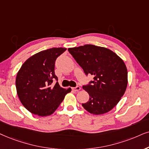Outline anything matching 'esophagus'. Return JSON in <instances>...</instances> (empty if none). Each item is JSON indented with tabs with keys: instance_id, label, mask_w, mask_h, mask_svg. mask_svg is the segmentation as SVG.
I'll return each mask as SVG.
<instances>
[{
	"instance_id": "34e87169",
	"label": "esophagus",
	"mask_w": 149,
	"mask_h": 149,
	"mask_svg": "<svg viewBox=\"0 0 149 149\" xmlns=\"http://www.w3.org/2000/svg\"><path fill=\"white\" fill-rule=\"evenodd\" d=\"M72 90H73V91H79V90H80V86H76V87H73Z\"/></svg>"
}]
</instances>
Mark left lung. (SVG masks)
I'll return each instance as SVG.
<instances>
[{"instance_id": "obj_1", "label": "left lung", "mask_w": 149, "mask_h": 149, "mask_svg": "<svg viewBox=\"0 0 149 149\" xmlns=\"http://www.w3.org/2000/svg\"><path fill=\"white\" fill-rule=\"evenodd\" d=\"M86 76L93 81L82 88L89 94V100L82 105L90 113L104 114L119 102L127 86V69L123 61L109 49L92 45L69 48Z\"/></svg>"}]
</instances>
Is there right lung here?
<instances>
[{
	"mask_svg": "<svg viewBox=\"0 0 149 149\" xmlns=\"http://www.w3.org/2000/svg\"><path fill=\"white\" fill-rule=\"evenodd\" d=\"M67 49L52 48L38 52L24 62L17 73L16 87L22 105L39 116L52 114L71 88L61 87L56 76V60ZM54 81L56 83L52 84Z\"/></svg>",
	"mask_w": 149,
	"mask_h": 149,
	"instance_id": "obj_1",
	"label": "right lung"
}]
</instances>
